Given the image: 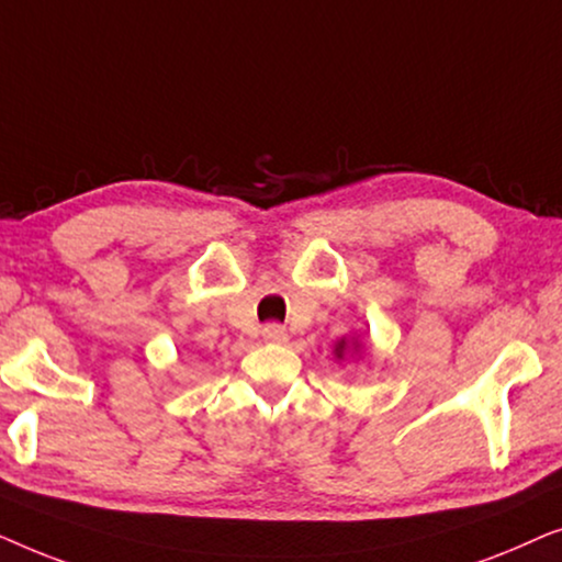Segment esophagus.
<instances>
[{
	"label": "esophagus",
	"instance_id": "esophagus-1",
	"mask_svg": "<svg viewBox=\"0 0 562 562\" xmlns=\"http://www.w3.org/2000/svg\"><path fill=\"white\" fill-rule=\"evenodd\" d=\"M260 335H263V340L266 342H273V345H281V342H286L289 340V333H286V327H281V325H266L263 329H260Z\"/></svg>",
	"mask_w": 562,
	"mask_h": 562
}]
</instances>
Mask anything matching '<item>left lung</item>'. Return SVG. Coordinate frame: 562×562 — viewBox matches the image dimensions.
Masks as SVG:
<instances>
[{
    "instance_id": "obj_1",
    "label": "left lung",
    "mask_w": 562,
    "mask_h": 562,
    "mask_svg": "<svg viewBox=\"0 0 562 562\" xmlns=\"http://www.w3.org/2000/svg\"><path fill=\"white\" fill-rule=\"evenodd\" d=\"M360 350H363V342L358 340V337H340V340L335 342V360H345V356H360Z\"/></svg>"
}]
</instances>
